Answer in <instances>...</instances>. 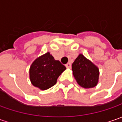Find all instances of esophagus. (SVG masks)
Segmentation results:
<instances>
[{"label": "esophagus", "instance_id": "34e87169", "mask_svg": "<svg viewBox=\"0 0 122 122\" xmlns=\"http://www.w3.org/2000/svg\"><path fill=\"white\" fill-rule=\"evenodd\" d=\"M66 68H71V64L70 63V62H68V63L66 64Z\"/></svg>", "mask_w": 122, "mask_h": 122}]
</instances>
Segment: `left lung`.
<instances>
[{
  "instance_id": "8db88e82",
  "label": "left lung",
  "mask_w": 122,
  "mask_h": 122,
  "mask_svg": "<svg viewBox=\"0 0 122 122\" xmlns=\"http://www.w3.org/2000/svg\"><path fill=\"white\" fill-rule=\"evenodd\" d=\"M74 77L79 86L84 88H91L97 85L99 71L94 64L79 54L72 64Z\"/></svg>"
}]
</instances>
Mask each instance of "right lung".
I'll use <instances>...</instances> for the list:
<instances>
[{
	"mask_svg": "<svg viewBox=\"0 0 122 122\" xmlns=\"http://www.w3.org/2000/svg\"><path fill=\"white\" fill-rule=\"evenodd\" d=\"M66 69L49 52L36 59L30 68V79L34 86L42 90L54 86L58 77Z\"/></svg>",
	"mask_w": 122,
	"mask_h": 122,
	"instance_id": "obj_1",
	"label": "right lung"
}]
</instances>
